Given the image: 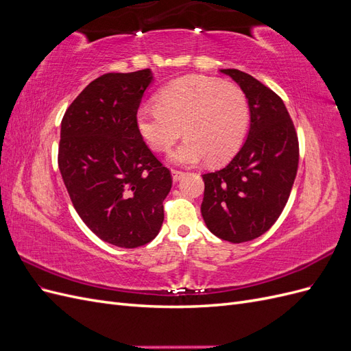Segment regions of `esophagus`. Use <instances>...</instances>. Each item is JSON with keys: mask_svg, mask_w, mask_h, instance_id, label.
I'll use <instances>...</instances> for the list:
<instances>
[{"mask_svg": "<svg viewBox=\"0 0 351 351\" xmlns=\"http://www.w3.org/2000/svg\"><path fill=\"white\" fill-rule=\"evenodd\" d=\"M171 174H173L174 182H178L180 178H183L186 176V173L184 171H180V169H171Z\"/></svg>", "mask_w": 351, "mask_h": 351, "instance_id": "34e87169", "label": "esophagus"}]
</instances>
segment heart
I'll use <instances>...</instances> for the list:
<instances>
[{
  "label": "heart",
  "mask_w": 351,
  "mask_h": 351,
  "mask_svg": "<svg viewBox=\"0 0 351 351\" xmlns=\"http://www.w3.org/2000/svg\"><path fill=\"white\" fill-rule=\"evenodd\" d=\"M156 107H142L136 125L155 152H167L183 133L184 142L171 154L177 164L202 159L224 162L234 155L250 123L247 95L237 83L208 76H184L156 93Z\"/></svg>",
  "instance_id": "1"
}]
</instances>
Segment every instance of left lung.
Instances as JSON below:
<instances>
[{"label":"left lung","instance_id":"obj_1","mask_svg":"<svg viewBox=\"0 0 351 351\" xmlns=\"http://www.w3.org/2000/svg\"><path fill=\"white\" fill-rule=\"evenodd\" d=\"M221 71L246 92L250 129L228 165L202 176L200 210L217 237L243 243L262 236L280 218L299 167V137L277 93L244 71Z\"/></svg>","mask_w":351,"mask_h":351}]
</instances>
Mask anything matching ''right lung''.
Instances as JSON below:
<instances>
[{
	"instance_id": "add662e5",
	"label": "right lung",
	"mask_w": 351,
	"mask_h": 351,
	"mask_svg": "<svg viewBox=\"0 0 351 351\" xmlns=\"http://www.w3.org/2000/svg\"><path fill=\"white\" fill-rule=\"evenodd\" d=\"M151 80L149 69L102 74L61 121L58 168L74 209L101 240L125 249L156 237L173 184L136 125Z\"/></svg>"
}]
</instances>
